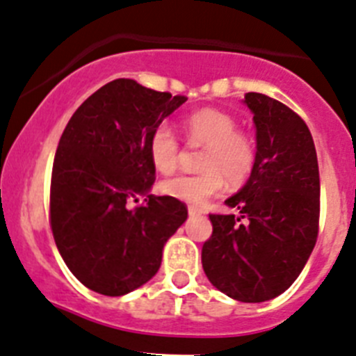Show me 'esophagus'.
<instances>
[{
  "label": "esophagus",
  "instance_id": "34e87169",
  "mask_svg": "<svg viewBox=\"0 0 356 356\" xmlns=\"http://www.w3.org/2000/svg\"><path fill=\"white\" fill-rule=\"evenodd\" d=\"M188 213H190V216H200L202 209H198V207H195V206H190L188 207Z\"/></svg>",
  "mask_w": 356,
  "mask_h": 356
}]
</instances>
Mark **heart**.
Here are the masks:
<instances>
[{
	"label": "heart",
	"mask_w": 356,
	"mask_h": 356,
	"mask_svg": "<svg viewBox=\"0 0 356 356\" xmlns=\"http://www.w3.org/2000/svg\"><path fill=\"white\" fill-rule=\"evenodd\" d=\"M229 113L214 108L195 111L186 118L184 129L193 145L206 147L198 175H177L161 184V191L175 200L202 204L225 186H239L255 166V147ZM149 158L159 174H172L181 159V145L168 124H158L149 136Z\"/></svg>",
	"instance_id": "b5f03b06"
}]
</instances>
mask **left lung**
<instances>
[{"instance_id":"8db88e82","label":"left lung","mask_w":356,"mask_h":356,"mask_svg":"<svg viewBox=\"0 0 356 356\" xmlns=\"http://www.w3.org/2000/svg\"><path fill=\"white\" fill-rule=\"evenodd\" d=\"M255 166L225 204L239 214H209L213 236L202 246L209 282L232 300L261 303L289 289L318 239L319 168L309 127L286 104L248 92Z\"/></svg>"}]
</instances>
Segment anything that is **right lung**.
Segmentation results:
<instances>
[{
    "label": "right lung",
    "mask_w": 356,
    "mask_h": 356,
    "mask_svg": "<svg viewBox=\"0 0 356 356\" xmlns=\"http://www.w3.org/2000/svg\"><path fill=\"white\" fill-rule=\"evenodd\" d=\"M184 102L115 79L63 131L51 175V229L67 268L95 293L124 296L147 284L188 218L181 200L150 195L156 168L147 149L152 129ZM138 196L146 204L131 208Z\"/></svg>",
    "instance_id": "right-lung-1"
}]
</instances>
